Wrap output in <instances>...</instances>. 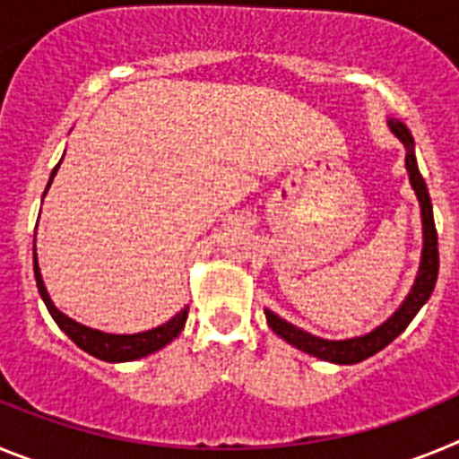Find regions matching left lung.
I'll return each instance as SVG.
<instances>
[{
	"mask_svg": "<svg viewBox=\"0 0 459 459\" xmlns=\"http://www.w3.org/2000/svg\"><path fill=\"white\" fill-rule=\"evenodd\" d=\"M388 128H391L393 135L403 142L404 149H407V172L409 181H411V188L416 190V197H419L420 204V216H423V253H420V266L419 275L413 280V287L409 291V296L403 301V306L393 312L386 322L377 326L370 333L360 335V338H350V340H324L317 335L306 333L303 328L294 326V324L285 322L282 317H278L275 312H266V322L273 328V333H278L280 338L287 340L291 347L306 351L310 356H317V359L328 360V363H338V366H351V363H360V360L370 359L377 351H381L386 344H391L397 335L403 333L404 328L409 326L416 312L425 306V301L429 299L432 290L437 285V275H439V243H437V227H435V216H432V202H429L428 186L425 179L419 172V163H416V156H413V137L409 133L407 126L397 119H388Z\"/></svg>",
	"mask_w": 459,
	"mask_h": 459,
	"instance_id": "left-lung-1",
	"label": "left lung"
}]
</instances>
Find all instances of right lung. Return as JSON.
<instances>
[{"mask_svg":"<svg viewBox=\"0 0 459 459\" xmlns=\"http://www.w3.org/2000/svg\"><path fill=\"white\" fill-rule=\"evenodd\" d=\"M62 165V160H59ZM56 165L50 174V181H48V188H50L52 179H55ZM46 188V190H48ZM34 278H36V287H39V294L46 303L48 312L52 315V319L56 322V326L62 328L64 333L73 340V342L78 344L80 350H84L87 354L96 356L100 360H109V363H124V360H135L142 359V356H149L153 351L163 350L165 344L172 342L177 335L181 333V328H184L186 319H188V307H184L181 312H177L169 322H165L163 326L152 328V331H144V333H133V335H115V333H103V331H96V328L82 326V324L73 322L71 317H66L64 312H59L55 307V303L50 301V294H48L46 285H43V278H40V269L39 262H36V253H34Z\"/></svg>","mask_w":459,"mask_h":459,"instance_id":"right-lung-1","label":"right lung"}]
</instances>
